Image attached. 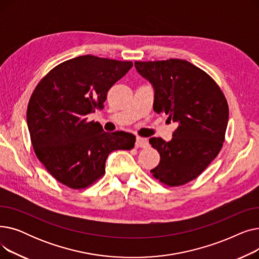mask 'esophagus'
<instances>
[{"label":"esophagus","mask_w":259,"mask_h":259,"mask_svg":"<svg viewBox=\"0 0 259 259\" xmlns=\"http://www.w3.org/2000/svg\"><path fill=\"white\" fill-rule=\"evenodd\" d=\"M148 146V142L146 139H143V138H140L138 137L137 138V142H135V147L137 148H146Z\"/></svg>","instance_id":"34e87169"}]
</instances>
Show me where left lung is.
<instances>
[{
    "mask_svg": "<svg viewBox=\"0 0 259 259\" xmlns=\"http://www.w3.org/2000/svg\"><path fill=\"white\" fill-rule=\"evenodd\" d=\"M134 66L154 88L153 110L179 124L170 142L149 140L160 155L151 173L167 186H183L200 175L223 148L229 118L225 94L208 73L185 60Z\"/></svg>",
    "mask_w": 259,
    "mask_h": 259,
    "instance_id": "left-lung-1",
    "label": "left lung"
}]
</instances>
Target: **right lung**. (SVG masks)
Listing matches in <instances>:
<instances>
[{
    "label": "right lung",
    "instance_id": "add662e5",
    "mask_svg": "<svg viewBox=\"0 0 259 259\" xmlns=\"http://www.w3.org/2000/svg\"><path fill=\"white\" fill-rule=\"evenodd\" d=\"M133 66L81 56L51 69L36 85L27 108V125L34 153L61 184L74 190L100 180L112 151L131 150L135 137L105 132L87 114L104 108L107 92Z\"/></svg>",
    "mask_w": 259,
    "mask_h": 259
}]
</instances>
